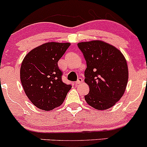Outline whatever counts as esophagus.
Listing matches in <instances>:
<instances>
[{
    "mask_svg": "<svg viewBox=\"0 0 147 147\" xmlns=\"http://www.w3.org/2000/svg\"><path fill=\"white\" fill-rule=\"evenodd\" d=\"M82 82H83V79H82V78H81L80 77V78H79L78 80L75 82V85H79V84H81Z\"/></svg>",
    "mask_w": 147,
    "mask_h": 147,
    "instance_id": "obj_1",
    "label": "esophagus"
}]
</instances>
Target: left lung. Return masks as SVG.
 Returning <instances> with one entry per match:
<instances>
[{
    "instance_id": "1",
    "label": "left lung",
    "mask_w": 147,
    "mask_h": 147,
    "mask_svg": "<svg viewBox=\"0 0 147 147\" xmlns=\"http://www.w3.org/2000/svg\"><path fill=\"white\" fill-rule=\"evenodd\" d=\"M87 63L85 83L90 92L85 100L98 110L110 108L124 94L128 82L127 61L117 48L101 40L77 44Z\"/></svg>"
}]
</instances>
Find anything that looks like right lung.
Returning a JSON list of instances; mask_svg holds the SVG:
<instances>
[{"mask_svg": "<svg viewBox=\"0 0 147 147\" xmlns=\"http://www.w3.org/2000/svg\"><path fill=\"white\" fill-rule=\"evenodd\" d=\"M70 43L47 42L29 51L20 67V81L24 92L38 108L51 111L59 107L71 89L61 80L57 62Z\"/></svg>", "mask_w": 147, "mask_h": 147, "instance_id": "right-lung-1", "label": "right lung"}]
</instances>
